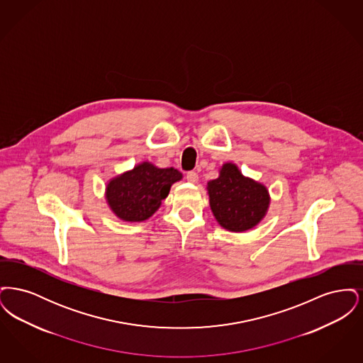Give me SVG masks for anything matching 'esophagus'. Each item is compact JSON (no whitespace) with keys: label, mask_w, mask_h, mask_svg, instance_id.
<instances>
[{"label":"esophagus","mask_w":363,"mask_h":363,"mask_svg":"<svg viewBox=\"0 0 363 363\" xmlns=\"http://www.w3.org/2000/svg\"><path fill=\"white\" fill-rule=\"evenodd\" d=\"M186 179L189 181L190 184H196L199 181V174L196 172H188L186 173Z\"/></svg>","instance_id":"obj_1"}]
</instances>
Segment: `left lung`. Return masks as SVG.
I'll return each instance as SVG.
<instances>
[{
    "label": "left lung",
    "mask_w": 363,
    "mask_h": 363,
    "mask_svg": "<svg viewBox=\"0 0 363 363\" xmlns=\"http://www.w3.org/2000/svg\"><path fill=\"white\" fill-rule=\"evenodd\" d=\"M208 194L209 206L219 225L235 233L257 225L269 204L267 188L245 178L231 163H225L219 178L208 184Z\"/></svg>",
    "instance_id": "1"
}]
</instances>
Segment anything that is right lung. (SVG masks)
I'll use <instances>...</instances> for the list:
<instances>
[{
    "label": "right lung",
    "mask_w": 363,
    "mask_h": 363,
    "mask_svg": "<svg viewBox=\"0 0 363 363\" xmlns=\"http://www.w3.org/2000/svg\"><path fill=\"white\" fill-rule=\"evenodd\" d=\"M181 178L182 174L173 167L157 169L144 162L110 181L106 191L107 203L122 220H145L155 213L172 185Z\"/></svg>",
    "instance_id": "add662e5"
}]
</instances>
